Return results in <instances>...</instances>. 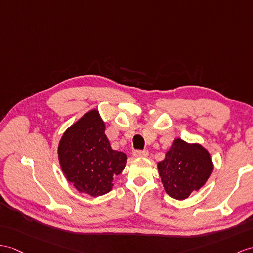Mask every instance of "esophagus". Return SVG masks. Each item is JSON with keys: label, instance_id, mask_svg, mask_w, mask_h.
<instances>
[{"label": "esophagus", "instance_id": "1", "mask_svg": "<svg viewBox=\"0 0 253 253\" xmlns=\"http://www.w3.org/2000/svg\"><path fill=\"white\" fill-rule=\"evenodd\" d=\"M148 155H149V152H148L147 150H135L133 152V156L135 158H145Z\"/></svg>", "mask_w": 253, "mask_h": 253}]
</instances>
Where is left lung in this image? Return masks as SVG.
Masks as SVG:
<instances>
[{
    "mask_svg": "<svg viewBox=\"0 0 253 253\" xmlns=\"http://www.w3.org/2000/svg\"><path fill=\"white\" fill-rule=\"evenodd\" d=\"M158 169L165 192L176 200H184L204 186L213 164L202 145L177 138L163 161L158 163Z\"/></svg>",
    "mask_w": 253,
    "mask_h": 253,
    "instance_id": "1",
    "label": "left lung"
}]
</instances>
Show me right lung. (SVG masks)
Here are the masks:
<instances>
[{
    "instance_id": "1",
    "label": "right lung",
    "mask_w": 253,
    "mask_h": 253,
    "mask_svg": "<svg viewBox=\"0 0 253 253\" xmlns=\"http://www.w3.org/2000/svg\"><path fill=\"white\" fill-rule=\"evenodd\" d=\"M58 156L67 181L91 196L108 193L127 160L126 153L112 149L105 123L96 109L84 114L64 132Z\"/></svg>"
}]
</instances>
